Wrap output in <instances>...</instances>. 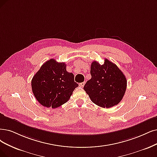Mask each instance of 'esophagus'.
I'll use <instances>...</instances> for the list:
<instances>
[{
	"instance_id": "1",
	"label": "esophagus",
	"mask_w": 157,
	"mask_h": 157,
	"mask_svg": "<svg viewBox=\"0 0 157 157\" xmlns=\"http://www.w3.org/2000/svg\"><path fill=\"white\" fill-rule=\"evenodd\" d=\"M85 82H82V83H79V86H81V87H83L84 85H85Z\"/></svg>"
}]
</instances>
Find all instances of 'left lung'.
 I'll list each match as a JSON object with an SVG mask.
<instances>
[{"label":"left lung","mask_w":157,"mask_h":157,"mask_svg":"<svg viewBox=\"0 0 157 157\" xmlns=\"http://www.w3.org/2000/svg\"><path fill=\"white\" fill-rule=\"evenodd\" d=\"M91 79L84 86L91 101L103 108L117 105L127 89V79L119 68L107 59L103 65L94 61L90 66Z\"/></svg>","instance_id":"8db88e82"}]
</instances>
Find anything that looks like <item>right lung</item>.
<instances>
[{"label":"right lung","instance_id":"1","mask_svg":"<svg viewBox=\"0 0 157 157\" xmlns=\"http://www.w3.org/2000/svg\"><path fill=\"white\" fill-rule=\"evenodd\" d=\"M65 63L51 59L46 61L32 79L34 96L40 104L55 109L70 99L78 84L74 75L67 71Z\"/></svg>","mask_w":157,"mask_h":157}]
</instances>
